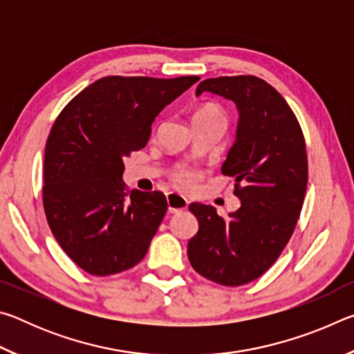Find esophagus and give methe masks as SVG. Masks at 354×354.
I'll return each instance as SVG.
<instances>
[{"label":"esophagus","instance_id":"1","mask_svg":"<svg viewBox=\"0 0 354 354\" xmlns=\"http://www.w3.org/2000/svg\"><path fill=\"white\" fill-rule=\"evenodd\" d=\"M167 203H169V212L170 214L183 212L189 206V200L185 198L184 195L176 194V192H170V194H167Z\"/></svg>","mask_w":354,"mask_h":354}]
</instances>
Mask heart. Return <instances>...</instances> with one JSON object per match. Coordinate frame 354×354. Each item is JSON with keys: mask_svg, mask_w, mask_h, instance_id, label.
<instances>
[{"mask_svg": "<svg viewBox=\"0 0 354 354\" xmlns=\"http://www.w3.org/2000/svg\"><path fill=\"white\" fill-rule=\"evenodd\" d=\"M198 117H223V115H221V112L217 109V107L205 106V107H200V109L194 113V118H198ZM195 178L196 175L194 171L183 170L176 175V181L181 184L183 187H189V185L194 183Z\"/></svg>", "mask_w": 354, "mask_h": 354, "instance_id": "b5f03b06", "label": "heart"}]
</instances>
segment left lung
<instances>
[{
  "mask_svg": "<svg viewBox=\"0 0 354 354\" xmlns=\"http://www.w3.org/2000/svg\"><path fill=\"white\" fill-rule=\"evenodd\" d=\"M203 92L237 107L236 140L221 173L234 176L241 206L223 218L214 206L192 203L198 232L187 256L201 277L242 286L273 266L295 230L306 195V143L289 104L261 77H209L198 84L196 97Z\"/></svg>",
  "mask_w": 354,
  "mask_h": 354,
  "instance_id": "obj_1",
  "label": "left lung"
}]
</instances>
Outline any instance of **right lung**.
I'll use <instances>...</instances> for the list:
<instances>
[{"instance_id": "add662e5", "label": "right lung", "mask_w": 354, "mask_h": 354, "mask_svg": "<svg viewBox=\"0 0 354 354\" xmlns=\"http://www.w3.org/2000/svg\"><path fill=\"white\" fill-rule=\"evenodd\" d=\"M198 76H107L64 107L45 147L44 207L53 236L84 272L107 277L139 263L167 212L162 192H127L124 164L165 106Z\"/></svg>"}]
</instances>
